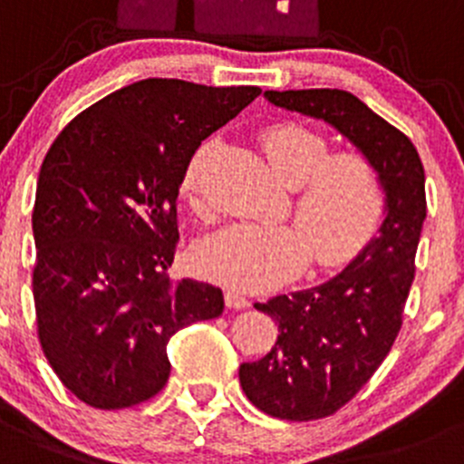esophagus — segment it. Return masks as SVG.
<instances>
[{"mask_svg": "<svg viewBox=\"0 0 464 464\" xmlns=\"http://www.w3.org/2000/svg\"><path fill=\"white\" fill-rule=\"evenodd\" d=\"M224 301H227L228 308H246L249 305V299L242 292L233 290V287H228L227 295H224Z\"/></svg>", "mask_w": 464, "mask_h": 464, "instance_id": "obj_1", "label": "esophagus"}]
</instances>
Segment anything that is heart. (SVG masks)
<instances>
[{"label":"heart","mask_w":464,"mask_h":464,"mask_svg":"<svg viewBox=\"0 0 464 464\" xmlns=\"http://www.w3.org/2000/svg\"><path fill=\"white\" fill-rule=\"evenodd\" d=\"M265 156L274 172L295 188V224L240 222L206 237L195 258L201 272L240 290H265L295 276L310 246L319 263H342L362 249L379 228L385 192L374 165L358 151L328 154L326 138L296 122L265 129ZM215 140L188 160L181 192L201 206L199 177Z\"/></svg>","instance_id":"obj_1"}]
</instances>
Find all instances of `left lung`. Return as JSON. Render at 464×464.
I'll return each instance as SVG.
<instances>
[{"label":"left lung","mask_w":464,"mask_h":464,"mask_svg":"<svg viewBox=\"0 0 464 464\" xmlns=\"http://www.w3.org/2000/svg\"><path fill=\"white\" fill-rule=\"evenodd\" d=\"M265 99L335 129L385 192L379 233L340 274L256 304L278 337L267 356L240 365L246 399L278 420H322L356 397L397 340L426 219L424 165L399 129L346 90H265Z\"/></svg>","instance_id":"8db88e82"}]
</instances>
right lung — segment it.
<instances>
[{
  "instance_id": "right-lung-1",
  "label": "right lung",
  "mask_w": 464,
  "mask_h": 464,
  "mask_svg": "<svg viewBox=\"0 0 464 464\" xmlns=\"http://www.w3.org/2000/svg\"><path fill=\"white\" fill-rule=\"evenodd\" d=\"M258 94L256 85L136 81L85 108L49 147L34 206L38 337L88 406L118 411L159 394L169 337L222 314L219 287L165 274L177 197L201 140Z\"/></svg>"
}]
</instances>
